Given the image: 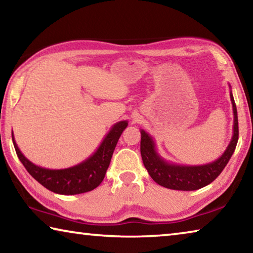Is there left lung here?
Returning <instances> with one entry per match:
<instances>
[{
  "mask_svg": "<svg viewBox=\"0 0 253 253\" xmlns=\"http://www.w3.org/2000/svg\"><path fill=\"white\" fill-rule=\"evenodd\" d=\"M231 87V85H230ZM231 102L233 108V134L230 144L222 155L212 163L204 165H178L165 161L156 149L155 142L153 137L140 129L142 138H140V154H142L143 163L148 174L157 184L170 190L177 191H195L201 187L207 186L212 183L228 164L231 156L234 153L239 139V126H238V113L235 106L232 91H230Z\"/></svg>",
  "mask_w": 253,
  "mask_h": 253,
  "instance_id": "obj_1",
  "label": "left lung"
}]
</instances>
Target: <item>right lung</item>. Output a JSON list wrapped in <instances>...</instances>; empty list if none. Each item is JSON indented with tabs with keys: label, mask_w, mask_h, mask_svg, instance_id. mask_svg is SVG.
<instances>
[{
	"label": "right lung",
	"mask_w": 253,
	"mask_h": 253,
	"mask_svg": "<svg viewBox=\"0 0 253 253\" xmlns=\"http://www.w3.org/2000/svg\"><path fill=\"white\" fill-rule=\"evenodd\" d=\"M127 126V121L115 124L91 156L79 164L62 169H44L33 164L21 153L15 143L13 134H12V140L19 160L34 179L54 193L74 195L92 191L102 182L119 137Z\"/></svg>",
	"instance_id": "obj_1"
}]
</instances>
